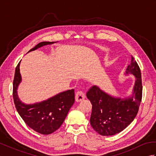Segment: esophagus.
Instances as JSON below:
<instances>
[{"instance_id":"obj_1","label":"esophagus","mask_w":156,"mask_h":156,"mask_svg":"<svg viewBox=\"0 0 156 156\" xmlns=\"http://www.w3.org/2000/svg\"><path fill=\"white\" fill-rule=\"evenodd\" d=\"M85 98V94L83 91L78 90L76 93V101L77 102H80L83 100Z\"/></svg>"}]
</instances>
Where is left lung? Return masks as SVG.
Returning a JSON list of instances; mask_svg holds the SVG:
<instances>
[{
    "label": "left lung",
    "mask_w": 156,
    "mask_h": 156,
    "mask_svg": "<svg viewBox=\"0 0 156 156\" xmlns=\"http://www.w3.org/2000/svg\"><path fill=\"white\" fill-rule=\"evenodd\" d=\"M129 73L136 77L131 97L113 98L96 86L90 87L87 92V97L92 105L90 125L98 134L108 136L120 133L136 117L141 102L143 87L141 69L132 55L131 64L126 71V74Z\"/></svg>",
    "instance_id": "obj_1"
}]
</instances>
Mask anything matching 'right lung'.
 <instances>
[{
    "label": "right lung",
    "instance_id": "1",
    "mask_svg": "<svg viewBox=\"0 0 156 156\" xmlns=\"http://www.w3.org/2000/svg\"><path fill=\"white\" fill-rule=\"evenodd\" d=\"M54 41L39 43L29 51L43 45L52 44ZM20 62L15 69L13 80L12 97L16 111L23 120L29 127L39 133L49 135L60 127L64 122L69 108L75 101L74 90L61 92L48 100L34 105H25L18 98L16 89L21 80L19 69Z\"/></svg>",
    "mask_w": 156,
    "mask_h": 156
}]
</instances>
